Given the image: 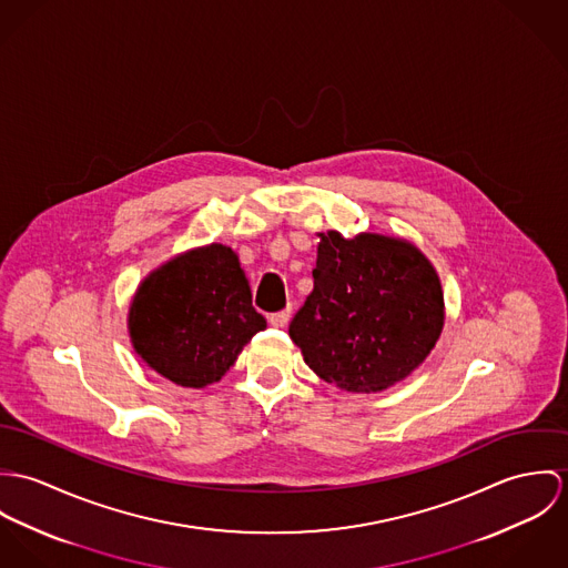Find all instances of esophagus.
<instances>
[{
	"mask_svg": "<svg viewBox=\"0 0 568 568\" xmlns=\"http://www.w3.org/2000/svg\"><path fill=\"white\" fill-rule=\"evenodd\" d=\"M270 324L272 326H276V328H283L287 322H290V310H285V312H278V314H272L270 317Z\"/></svg>",
	"mask_w": 568,
	"mask_h": 568,
	"instance_id": "34e87169",
	"label": "esophagus"
}]
</instances>
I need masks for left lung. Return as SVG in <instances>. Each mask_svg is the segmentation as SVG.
I'll list each match as a JSON object with an SVG mask.
<instances>
[{
	"instance_id": "8db88e82",
	"label": "left lung",
	"mask_w": 568,
	"mask_h": 568,
	"mask_svg": "<svg viewBox=\"0 0 568 568\" xmlns=\"http://www.w3.org/2000/svg\"><path fill=\"white\" fill-rule=\"evenodd\" d=\"M314 290L290 324L305 364L326 383L383 392L409 377L444 326V292L412 242L378 233H317Z\"/></svg>"
}]
</instances>
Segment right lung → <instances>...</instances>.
<instances>
[{
	"mask_svg": "<svg viewBox=\"0 0 568 568\" xmlns=\"http://www.w3.org/2000/svg\"><path fill=\"white\" fill-rule=\"evenodd\" d=\"M263 328L240 256L224 244L191 248L154 267L128 310L130 342L143 364L195 389L224 377Z\"/></svg>",
	"mask_w": 568,
	"mask_h": 568,
	"instance_id": "add662e5",
	"label": "right lung"
}]
</instances>
